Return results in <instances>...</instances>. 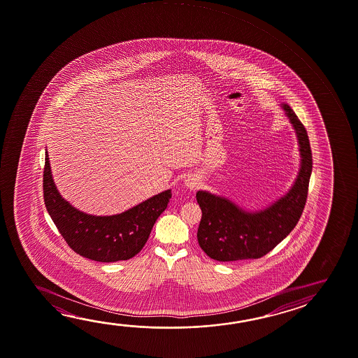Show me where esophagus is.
<instances>
[{"label": "esophagus", "instance_id": "1", "mask_svg": "<svg viewBox=\"0 0 358 358\" xmlns=\"http://www.w3.org/2000/svg\"><path fill=\"white\" fill-rule=\"evenodd\" d=\"M186 186L191 189H196L199 186V178L194 176H188L186 178Z\"/></svg>", "mask_w": 358, "mask_h": 358}]
</instances>
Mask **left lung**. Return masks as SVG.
<instances>
[{"label":"left lung","mask_w":358,"mask_h":358,"mask_svg":"<svg viewBox=\"0 0 358 358\" xmlns=\"http://www.w3.org/2000/svg\"><path fill=\"white\" fill-rule=\"evenodd\" d=\"M296 129L301 151V170L291 191L264 211L241 210L229 199L199 191L196 199L202 217L197 231L199 245L212 259L229 262L261 258L289 235L305 208L312 151L305 126L288 105H282Z\"/></svg>","instance_id":"1"}]
</instances>
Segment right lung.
Returning <instances> with one entry per match:
<instances>
[{
  "label": "right lung",
  "mask_w": 358,
  "mask_h": 358,
  "mask_svg": "<svg viewBox=\"0 0 358 358\" xmlns=\"http://www.w3.org/2000/svg\"><path fill=\"white\" fill-rule=\"evenodd\" d=\"M171 196V189H167L120 215L90 216L59 196L46 152L43 167L46 210L71 250L88 259L116 262L136 256L145 246L156 220L167 208Z\"/></svg>",
  "instance_id": "obj_1"
}]
</instances>
